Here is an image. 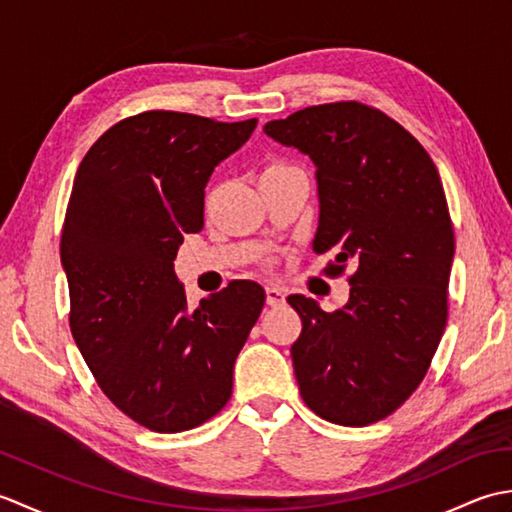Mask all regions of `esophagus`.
I'll return each mask as SVG.
<instances>
[{
    "label": "esophagus",
    "mask_w": 512,
    "mask_h": 512,
    "mask_svg": "<svg viewBox=\"0 0 512 512\" xmlns=\"http://www.w3.org/2000/svg\"><path fill=\"white\" fill-rule=\"evenodd\" d=\"M286 301V290L279 286H266V303L268 306H281Z\"/></svg>",
    "instance_id": "1"
}]
</instances>
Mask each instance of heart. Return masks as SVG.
<instances>
[{
  "label": "heart",
  "instance_id": "b5f03b06",
  "mask_svg": "<svg viewBox=\"0 0 512 512\" xmlns=\"http://www.w3.org/2000/svg\"><path fill=\"white\" fill-rule=\"evenodd\" d=\"M290 169H295L292 165H288V162H273V165H268L262 173V180L264 178H273V176H279V173H286Z\"/></svg>",
  "mask_w": 512,
  "mask_h": 512
}]
</instances>
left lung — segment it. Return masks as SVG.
<instances>
[{"mask_svg": "<svg viewBox=\"0 0 512 512\" xmlns=\"http://www.w3.org/2000/svg\"><path fill=\"white\" fill-rule=\"evenodd\" d=\"M264 132L317 167L314 253L325 275L352 264L341 310L290 295L301 334L290 347L301 398L317 416L363 427L387 418L422 383L449 314L455 253L440 173L405 127L374 107H306Z\"/></svg>", "mask_w": 512, "mask_h": 512, "instance_id": "left-lung-1", "label": "left lung"}]
</instances>
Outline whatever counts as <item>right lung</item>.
Wrapping results in <instances>:
<instances>
[{"label":"right lung","mask_w":512,"mask_h":512,"mask_svg":"<svg viewBox=\"0 0 512 512\" xmlns=\"http://www.w3.org/2000/svg\"><path fill=\"white\" fill-rule=\"evenodd\" d=\"M255 127L151 110L107 129L76 171L61 233L70 330L103 394L151 431L200 427L226 405L264 308V288L237 279L189 310L173 273L213 169Z\"/></svg>","instance_id":"add662e5"}]
</instances>
